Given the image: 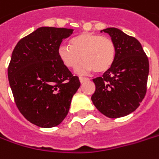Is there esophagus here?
Here are the masks:
<instances>
[{
    "label": "esophagus",
    "instance_id": "esophagus-1",
    "mask_svg": "<svg viewBox=\"0 0 159 159\" xmlns=\"http://www.w3.org/2000/svg\"><path fill=\"white\" fill-rule=\"evenodd\" d=\"M87 80H89V79H88V78H85V77H80V81L81 83H83V82L87 81Z\"/></svg>",
    "mask_w": 159,
    "mask_h": 159
}]
</instances>
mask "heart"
Returning a JSON list of instances; mask_svg holds the SVG:
<instances>
[{"mask_svg": "<svg viewBox=\"0 0 159 159\" xmlns=\"http://www.w3.org/2000/svg\"><path fill=\"white\" fill-rule=\"evenodd\" d=\"M58 55L62 63L69 69H74L82 59L83 63L79 71L94 70L96 73H105L115 63L116 45L113 39L94 33H80L70 41V45L61 44Z\"/></svg>", "mask_w": 159, "mask_h": 159, "instance_id": "b5f03b06", "label": "heart"}]
</instances>
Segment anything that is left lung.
Returning <instances> with one entry per match:
<instances>
[{
  "instance_id": "8db88e82",
  "label": "left lung",
  "mask_w": 159,
  "mask_h": 159,
  "mask_svg": "<svg viewBox=\"0 0 159 159\" xmlns=\"http://www.w3.org/2000/svg\"><path fill=\"white\" fill-rule=\"evenodd\" d=\"M116 45V59L102 77L93 79L96 90L91 100L109 118H119L135 111L146 92L149 63L139 41L115 28H106Z\"/></svg>"
}]
</instances>
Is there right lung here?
Segmentation results:
<instances>
[{
    "instance_id": "1",
    "label": "right lung",
    "mask_w": 159,
    "mask_h": 159,
    "mask_svg": "<svg viewBox=\"0 0 159 159\" xmlns=\"http://www.w3.org/2000/svg\"><path fill=\"white\" fill-rule=\"evenodd\" d=\"M72 29L39 28L21 38L8 67V78L15 104L22 115L35 125L51 128L68 115L71 98L80 86L61 61L58 49Z\"/></svg>"
}]
</instances>
